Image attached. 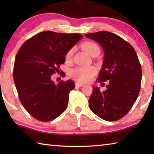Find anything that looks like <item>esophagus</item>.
Here are the masks:
<instances>
[{
  "mask_svg": "<svg viewBox=\"0 0 154 154\" xmlns=\"http://www.w3.org/2000/svg\"><path fill=\"white\" fill-rule=\"evenodd\" d=\"M75 85H76L77 87H83V86H84V84L79 83V82H76L75 83Z\"/></svg>",
  "mask_w": 154,
  "mask_h": 154,
  "instance_id": "34e87169",
  "label": "esophagus"
}]
</instances>
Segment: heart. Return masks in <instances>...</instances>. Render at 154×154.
Segmentation results:
<instances>
[{
	"label": "heart",
	"mask_w": 154,
	"mask_h": 154,
	"mask_svg": "<svg viewBox=\"0 0 154 154\" xmlns=\"http://www.w3.org/2000/svg\"><path fill=\"white\" fill-rule=\"evenodd\" d=\"M82 48L85 50L90 56H93L94 54H100V49L99 46L96 43L91 42H85L82 45ZM74 49L71 48L67 51L66 54V59L67 60H70L72 58L73 55ZM96 73V69L94 66H78L75 68L71 71V77L77 81L78 82L81 83H86L92 80L93 77Z\"/></svg>",
	"instance_id": "obj_1"
}]
</instances>
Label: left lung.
Here are the masks:
<instances>
[{
    "label": "left lung",
    "mask_w": 154,
    "mask_h": 154,
    "mask_svg": "<svg viewBox=\"0 0 154 154\" xmlns=\"http://www.w3.org/2000/svg\"><path fill=\"white\" fill-rule=\"evenodd\" d=\"M96 41L105 52L98 82H108L105 91L93 87L89 98L94 113L106 121H117L128 113L139 96L142 78L141 66L130 44L107 31L86 34Z\"/></svg>",
    "instance_id": "8db88e82"
}]
</instances>
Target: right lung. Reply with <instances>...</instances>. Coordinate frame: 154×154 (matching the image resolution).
Returning a JSON list of instances; mask_svg holds the SVG:
<instances>
[{"instance_id": "right-lung-1", "label": "right lung", "mask_w": 154, "mask_h": 154, "mask_svg": "<svg viewBox=\"0 0 154 154\" xmlns=\"http://www.w3.org/2000/svg\"><path fill=\"white\" fill-rule=\"evenodd\" d=\"M83 38L80 34L44 31L26 41L15 56L14 80L22 105L41 122L54 120L66 110L71 80L56 85L51 76L58 72L65 56Z\"/></svg>"}]
</instances>
